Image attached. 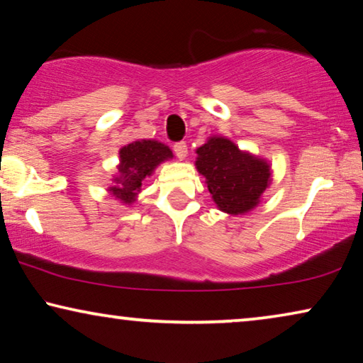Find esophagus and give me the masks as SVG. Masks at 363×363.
<instances>
[{"mask_svg": "<svg viewBox=\"0 0 363 363\" xmlns=\"http://www.w3.org/2000/svg\"><path fill=\"white\" fill-rule=\"evenodd\" d=\"M174 153H176V156L179 160H184L187 156V143L186 142H177V143H174Z\"/></svg>", "mask_w": 363, "mask_h": 363, "instance_id": "34e87169", "label": "esophagus"}]
</instances>
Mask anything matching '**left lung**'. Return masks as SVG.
<instances>
[{
    "mask_svg": "<svg viewBox=\"0 0 363 363\" xmlns=\"http://www.w3.org/2000/svg\"><path fill=\"white\" fill-rule=\"evenodd\" d=\"M197 171L207 179L213 202L226 213L256 207L270 179L269 164L245 153L230 140L213 137L197 150Z\"/></svg>",
    "mask_w": 363,
    "mask_h": 363,
    "instance_id": "obj_1",
    "label": "left lung"
}]
</instances>
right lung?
Here are the masks:
<instances>
[{"label": "right lung", "mask_w": 363, "mask_h": 363, "mask_svg": "<svg viewBox=\"0 0 363 363\" xmlns=\"http://www.w3.org/2000/svg\"><path fill=\"white\" fill-rule=\"evenodd\" d=\"M167 158H172V151L155 140H142L123 147L118 176L113 179L116 186L109 189L111 194L123 203H132L142 189L145 177Z\"/></svg>", "instance_id": "add662e5"}]
</instances>
